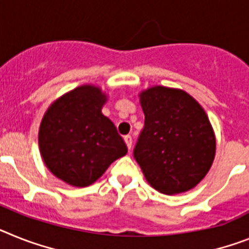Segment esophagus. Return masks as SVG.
<instances>
[{"instance_id":"obj_1","label":"esophagus","mask_w":249,"mask_h":249,"mask_svg":"<svg viewBox=\"0 0 249 249\" xmlns=\"http://www.w3.org/2000/svg\"><path fill=\"white\" fill-rule=\"evenodd\" d=\"M124 141H125V143H126V147H128L129 150H130L131 149V144H133V139H131L130 135H125Z\"/></svg>"}]
</instances>
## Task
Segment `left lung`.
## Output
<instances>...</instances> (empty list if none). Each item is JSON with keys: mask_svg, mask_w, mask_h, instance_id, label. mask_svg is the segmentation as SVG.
Listing matches in <instances>:
<instances>
[{"mask_svg": "<svg viewBox=\"0 0 249 249\" xmlns=\"http://www.w3.org/2000/svg\"><path fill=\"white\" fill-rule=\"evenodd\" d=\"M144 128L134 158L148 182L163 194L195 187L212 167L215 137L204 108L189 93L157 86L141 95Z\"/></svg>", "mask_w": 249, "mask_h": 249, "instance_id": "obj_1", "label": "left lung"}]
</instances>
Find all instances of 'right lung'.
I'll return each instance as SVG.
<instances>
[{
    "mask_svg": "<svg viewBox=\"0 0 249 249\" xmlns=\"http://www.w3.org/2000/svg\"><path fill=\"white\" fill-rule=\"evenodd\" d=\"M105 101L97 87L81 86L44 115L39 130L41 157L50 172L64 182L91 185L128 152L112 121L102 115Z\"/></svg>",
    "mask_w": 249,
    "mask_h": 249,
    "instance_id": "add662e5",
    "label": "right lung"
}]
</instances>
